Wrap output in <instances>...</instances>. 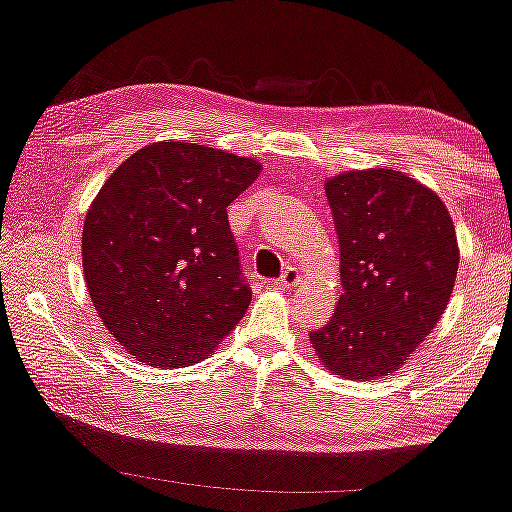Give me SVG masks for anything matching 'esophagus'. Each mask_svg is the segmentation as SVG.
I'll list each match as a JSON object with an SVG mask.
<instances>
[{"instance_id": "1", "label": "esophagus", "mask_w": 512, "mask_h": 512, "mask_svg": "<svg viewBox=\"0 0 512 512\" xmlns=\"http://www.w3.org/2000/svg\"><path fill=\"white\" fill-rule=\"evenodd\" d=\"M297 283H299V271H297L295 267H288V269H285V271H283V276L278 278V281H276V285H278V288H281V290H290V288H295Z\"/></svg>"}]
</instances>
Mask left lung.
Returning a JSON list of instances; mask_svg holds the SVG:
<instances>
[{
  "mask_svg": "<svg viewBox=\"0 0 512 512\" xmlns=\"http://www.w3.org/2000/svg\"><path fill=\"white\" fill-rule=\"evenodd\" d=\"M325 194L344 292L311 346L332 374L381 379L407 363L447 309L459 271L454 222L431 187L384 166L327 177Z\"/></svg>",
  "mask_w": 512,
  "mask_h": 512,
  "instance_id": "1",
  "label": "left lung"
}]
</instances>
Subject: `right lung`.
I'll return each instance as SVG.
<instances>
[{"label": "right lung", "instance_id": "1", "mask_svg": "<svg viewBox=\"0 0 512 512\" xmlns=\"http://www.w3.org/2000/svg\"><path fill=\"white\" fill-rule=\"evenodd\" d=\"M262 163L161 140L121 163L88 206L84 281L98 316L140 363L173 370L210 356L248 311L227 206Z\"/></svg>", "mask_w": 512, "mask_h": 512}]
</instances>
